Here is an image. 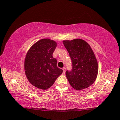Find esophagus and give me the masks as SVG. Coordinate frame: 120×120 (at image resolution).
<instances>
[{
    "instance_id": "1",
    "label": "esophagus",
    "mask_w": 120,
    "mask_h": 120,
    "mask_svg": "<svg viewBox=\"0 0 120 120\" xmlns=\"http://www.w3.org/2000/svg\"><path fill=\"white\" fill-rule=\"evenodd\" d=\"M62 70H63V74H65V72H66V68H63V69H62Z\"/></svg>"
}]
</instances>
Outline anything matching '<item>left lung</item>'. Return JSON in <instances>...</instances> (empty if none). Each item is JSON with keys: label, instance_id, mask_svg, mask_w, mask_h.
<instances>
[{"label": "left lung", "instance_id": "8db88e82", "mask_svg": "<svg viewBox=\"0 0 120 120\" xmlns=\"http://www.w3.org/2000/svg\"><path fill=\"white\" fill-rule=\"evenodd\" d=\"M63 43L72 62V70L66 72L70 84L77 90L88 88L98 73V61L90 45L81 39L64 40Z\"/></svg>", "mask_w": 120, "mask_h": 120}]
</instances>
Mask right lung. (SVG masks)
I'll list each match as a JSON object with an SVG mask.
<instances>
[{
  "instance_id": "1",
  "label": "right lung",
  "mask_w": 120,
  "mask_h": 120,
  "mask_svg": "<svg viewBox=\"0 0 120 120\" xmlns=\"http://www.w3.org/2000/svg\"><path fill=\"white\" fill-rule=\"evenodd\" d=\"M56 42L42 39L32 45L26 54L25 71L29 82L36 88L47 90L52 86L63 70L52 56Z\"/></svg>"
}]
</instances>
